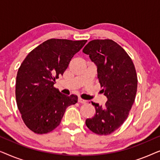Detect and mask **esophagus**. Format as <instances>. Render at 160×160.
<instances>
[{"mask_svg":"<svg viewBox=\"0 0 160 160\" xmlns=\"http://www.w3.org/2000/svg\"><path fill=\"white\" fill-rule=\"evenodd\" d=\"M78 102H80V103H82V104H84V103H86V102H87L86 100H83V99H82V98H78Z\"/></svg>","mask_w":160,"mask_h":160,"instance_id":"1","label":"esophagus"}]
</instances>
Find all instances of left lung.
<instances>
[{"label": "left lung", "instance_id": "1", "mask_svg": "<svg viewBox=\"0 0 160 160\" xmlns=\"http://www.w3.org/2000/svg\"><path fill=\"white\" fill-rule=\"evenodd\" d=\"M97 66L104 106L92 101L96 113L86 125L98 135H109L119 128L129 115L136 95L138 78L132 60L122 47L110 39L92 40L83 49Z\"/></svg>", "mask_w": 160, "mask_h": 160}]
</instances>
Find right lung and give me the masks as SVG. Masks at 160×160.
Masks as SVG:
<instances>
[{
	"label": "right lung",
	"mask_w": 160,
	"mask_h": 160,
	"mask_svg": "<svg viewBox=\"0 0 160 160\" xmlns=\"http://www.w3.org/2000/svg\"><path fill=\"white\" fill-rule=\"evenodd\" d=\"M87 41L49 39L30 52L21 64L16 80L17 104L32 132L44 134L54 130L68 107L77 102V96L63 95L54 84Z\"/></svg>",
	"instance_id": "1"
}]
</instances>
